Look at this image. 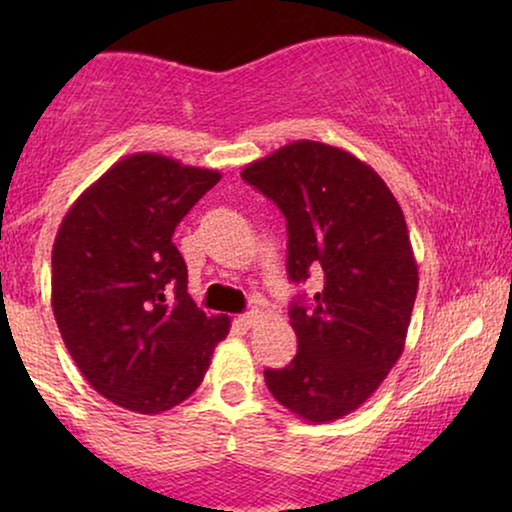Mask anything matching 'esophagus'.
<instances>
[{
	"mask_svg": "<svg viewBox=\"0 0 512 512\" xmlns=\"http://www.w3.org/2000/svg\"><path fill=\"white\" fill-rule=\"evenodd\" d=\"M258 319H261V312L251 310V312L240 314V317H237V324H240L242 328H251V326H256Z\"/></svg>",
	"mask_w": 512,
	"mask_h": 512,
	"instance_id": "1",
	"label": "esophagus"
}]
</instances>
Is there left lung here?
Returning <instances> with one entry per match:
<instances>
[{
	"instance_id": "obj_1",
	"label": "left lung",
	"mask_w": 512,
	"mask_h": 512,
	"mask_svg": "<svg viewBox=\"0 0 512 512\" xmlns=\"http://www.w3.org/2000/svg\"><path fill=\"white\" fill-rule=\"evenodd\" d=\"M242 179L282 209L291 282H319L312 305L291 303L298 352L265 370V384L305 422H335L361 408L403 354L419 286L403 209L373 167L310 139L254 160Z\"/></svg>"
}]
</instances>
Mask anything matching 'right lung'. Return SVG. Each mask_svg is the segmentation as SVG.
<instances>
[{
	"instance_id": "obj_1",
	"label": "right lung",
	"mask_w": 512,
	"mask_h": 512,
	"mask_svg": "<svg viewBox=\"0 0 512 512\" xmlns=\"http://www.w3.org/2000/svg\"><path fill=\"white\" fill-rule=\"evenodd\" d=\"M216 170L132 153L69 207L53 244L51 298L60 335L97 394L158 415L205 377L230 319L188 296L172 235Z\"/></svg>"
}]
</instances>
